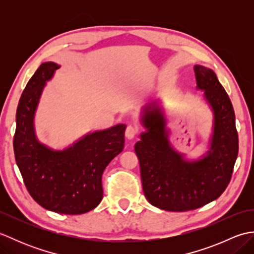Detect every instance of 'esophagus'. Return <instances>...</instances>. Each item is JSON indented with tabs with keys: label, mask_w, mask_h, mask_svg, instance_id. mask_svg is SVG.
Returning <instances> with one entry per match:
<instances>
[{
	"label": "esophagus",
	"mask_w": 254,
	"mask_h": 254,
	"mask_svg": "<svg viewBox=\"0 0 254 254\" xmlns=\"http://www.w3.org/2000/svg\"><path fill=\"white\" fill-rule=\"evenodd\" d=\"M137 131H138V128H137L136 127L128 126V127H127V130H126V137H127V139H132V138H134V136L136 135Z\"/></svg>",
	"instance_id": "esophagus-1"
}]
</instances>
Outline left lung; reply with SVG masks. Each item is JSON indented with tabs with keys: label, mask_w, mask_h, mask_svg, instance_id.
<instances>
[{
	"label": "left lung",
	"mask_w": 254,
	"mask_h": 254,
	"mask_svg": "<svg viewBox=\"0 0 254 254\" xmlns=\"http://www.w3.org/2000/svg\"><path fill=\"white\" fill-rule=\"evenodd\" d=\"M196 88L213 112L209 148L201 158L187 159L169 141L164 108L152 101L143 108L141 133L134 149L141 167L145 196L153 206L170 212L196 209L218 198L226 190L238 156L235 111L216 74L194 65Z\"/></svg>",
	"instance_id": "left-lung-1"
}]
</instances>
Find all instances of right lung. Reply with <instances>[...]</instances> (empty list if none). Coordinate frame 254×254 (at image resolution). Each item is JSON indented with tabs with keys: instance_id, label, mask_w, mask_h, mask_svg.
<instances>
[{
	"instance_id": "obj_1",
	"label": "right lung",
	"mask_w": 254,
	"mask_h": 254,
	"mask_svg": "<svg viewBox=\"0 0 254 254\" xmlns=\"http://www.w3.org/2000/svg\"><path fill=\"white\" fill-rule=\"evenodd\" d=\"M61 66L45 62L27 83L16 111L14 153L31 197L59 214L78 215L98 206L101 177L124 147L126 124L85 134L69 146L53 149L37 138L35 115L47 82Z\"/></svg>"
}]
</instances>
